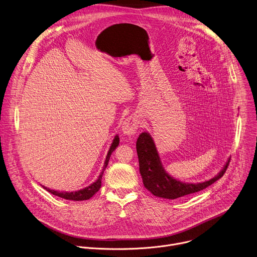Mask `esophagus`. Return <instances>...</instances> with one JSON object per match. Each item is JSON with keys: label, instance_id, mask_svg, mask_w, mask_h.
<instances>
[{"label": "esophagus", "instance_id": "obj_1", "mask_svg": "<svg viewBox=\"0 0 257 257\" xmlns=\"http://www.w3.org/2000/svg\"><path fill=\"white\" fill-rule=\"evenodd\" d=\"M140 120L137 115L128 116L122 124V132L126 135H134L139 127Z\"/></svg>", "mask_w": 257, "mask_h": 257}]
</instances>
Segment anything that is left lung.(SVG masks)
<instances>
[{"mask_svg":"<svg viewBox=\"0 0 257 257\" xmlns=\"http://www.w3.org/2000/svg\"><path fill=\"white\" fill-rule=\"evenodd\" d=\"M136 149L139 160V170L144 187L152 195L168 200L185 197L208 188L224 176L230 162L229 159L220 174L215 178L203 183L189 184L175 180L165 172L155 144L148 133L143 132L139 135L136 142Z\"/></svg>","mask_w":257,"mask_h":257,"instance_id":"left-lung-1","label":"left lung"}]
</instances>
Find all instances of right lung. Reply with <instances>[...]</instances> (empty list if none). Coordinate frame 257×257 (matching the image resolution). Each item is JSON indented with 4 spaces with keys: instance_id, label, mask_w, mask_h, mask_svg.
Returning <instances> with one entry per match:
<instances>
[{
    "instance_id": "1",
    "label": "right lung",
    "mask_w": 257,
    "mask_h": 257,
    "mask_svg": "<svg viewBox=\"0 0 257 257\" xmlns=\"http://www.w3.org/2000/svg\"><path fill=\"white\" fill-rule=\"evenodd\" d=\"M119 145V137L116 136L114 138V141L110 147V150L107 154V157H106V161H105V165H104V168L102 170V173L99 177V179L94 183L92 184L91 186H89L88 188H85L83 190H80V191H77V192H70V193H67V192H57V191H53V190H50V189H47L45 187H43L46 191H48L49 193H51L52 195L54 196H57V197H60V198H63V199H66V200H72V201H83V200H89L90 198H92L100 189H101V186H102V177H103V174H104V170L105 168L107 167L108 163H109V159H110V156L112 154V152L116 149V147Z\"/></svg>"
}]
</instances>
